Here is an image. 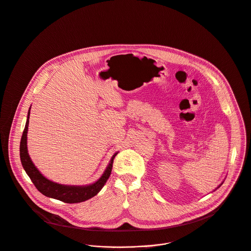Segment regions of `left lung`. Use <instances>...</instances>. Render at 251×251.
<instances>
[{
    "label": "left lung",
    "instance_id": "8db88e82",
    "mask_svg": "<svg viewBox=\"0 0 251 251\" xmlns=\"http://www.w3.org/2000/svg\"><path fill=\"white\" fill-rule=\"evenodd\" d=\"M221 185H222V184H221ZM221 185H220V186H221ZM220 186H219V187H220ZM219 187H218V188H219Z\"/></svg>",
    "mask_w": 251,
    "mask_h": 251
}]
</instances>
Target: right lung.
Here are the masks:
<instances>
[{"label":"right lung","mask_w":251,"mask_h":251,"mask_svg":"<svg viewBox=\"0 0 251 251\" xmlns=\"http://www.w3.org/2000/svg\"><path fill=\"white\" fill-rule=\"evenodd\" d=\"M30 110V108H29ZM29 111L27 114V119H26V124L23 132V136L21 139V144H20V156H21V161L23 164L24 169L25 170L26 174L30 178L31 182L34 184L36 189L43 194L46 197L49 198H53L56 200H59V201H62L64 203L68 204H75V203H81L84 201H87V200L93 198L96 196L101 189L104 187L106 184L107 180L109 179L112 168H113V162L114 158L118 153H115L105 170L104 174L101 176L98 181L91 185L87 186H68V185H61L55 182H52L45 178L39 171L38 169L34 166L32 163L28 152H27V146H26V136H27V128H28V119H29Z\"/></svg>","instance_id":"obj_1"}]
</instances>
